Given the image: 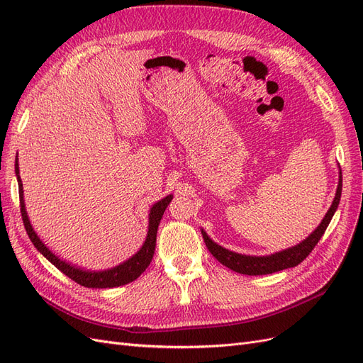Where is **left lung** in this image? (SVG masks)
<instances>
[{
	"label": "left lung",
	"mask_w": 363,
	"mask_h": 363,
	"mask_svg": "<svg viewBox=\"0 0 363 363\" xmlns=\"http://www.w3.org/2000/svg\"><path fill=\"white\" fill-rule=\"evenodd\" d=\"M340 192H342V177H339V184L336 189L335 200H333L330 208H328V212L325 213L321 224L318 225L316 230H313V232L298 245L279 251V252H274V255H271V256H245V255H239V252L230 251L221 245H218L211 238L207 236L204 230H201L206 247L208 248V251L212 252L213 257L218 262H221L224 267L233 269L239 274H245V276H265V274H272V272H277L281 269L296 267L298 263H301L307 256L311 255L315 245L320 242V239L323 238L325 228L328 227V224H330L332 218L336 212L339 200H340Z\"/></svg>",
	"instance_id": "obj_1"
}]
</instances>
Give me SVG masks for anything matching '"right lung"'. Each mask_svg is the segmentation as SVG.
<instances>
[{"label": "right lung", "instance_id": "right-lung-1", "mask_svg": "<svg viewBox=\"0 0 363 363\" xmlns=\"http://www.w3.org/2000/svg\"><path fill=\"white\" fill-rule=\"evenodd\" d=\"M15 172H16V179H18V188H19V203H21V215H23V221L24 227L27 230V235L30 240L40 251L43 256H45L54 267L60 269L65 276H68L71 280L77 281L84 288H116V286H123V284H127L130 281L136 280L142 272H144L150 262L155 256V248H156V236H157V228L160 224V219L163 216L164 208L168 207V204L172 200V195L164 196L160 201H157L155 206L151 207L150 216H148V233L144 245L140 247V250L136 252V255L131 256L128 260L123 262L121 265L111 268V269H104V271H86L82 269L75 265H71V263L62 260L57 257L54 252L42 242L40 238L36 235L35 230H33V225L30 224V219L26 211V204H24V191H23V182H21L19 177V164H18V157L15 160Z\"/></svg>", "mask_w": 363, "mask_h": 363}]
</instances>
